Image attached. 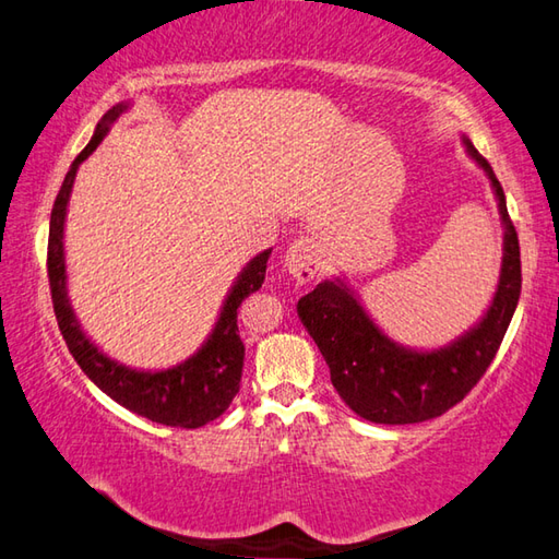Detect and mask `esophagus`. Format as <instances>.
I'll use <instances>...</instances> for the list:
<instances>
[{
    "label": "esophagus",
    "instance_id": "obj_1",
    "mask_svg": "<svg viewBox=\"0 0 559 559\" xmlns=\"http://www.w3.org/2000/svg\"><path fill=\"white\" fill-rule=\"evenodd\" d=\"M324 267V245L314 235L295 240L285 252V270L297 282H311Z\"/></svg>",
    "mask_w": 559,
    "mask_h": 559
}]
</instances>
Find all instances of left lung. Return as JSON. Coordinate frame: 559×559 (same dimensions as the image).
Segmentation results:
<instances>
[{"instance_id":"obj_1","label":"left lung","mask_w":559,"mask_h":559,"mask_svg":"<svg viewBox=\"0 0 559 559\" xmlns=\"http://www.w3.org/2000/svg\"><path fill=\"white\" fill-rule=\"evenodd\" d=\"M466 154L491 181L503 223V260L491 305L452 344L432 350L407 348L383 334L346 280L319 282L299 299L297 314L331 370L341 400L376 425H415L444 415L472 390L496 358L521 297V245L506 209V193L472 140Z\"/></svg>"}]
</instances>
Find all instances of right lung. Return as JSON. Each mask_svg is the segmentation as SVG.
Here are the masks:
<instances>
[{
  "label": "right lung",
  "instance_id": "1",
  "mask_svg": "<svg viewBox=\"0 0 559 559\" xmlns=\"http://www.w3.org/2000/svg\"><path fill=\"white\" fill-rule=\"evenodd\" d=\"M127 110H130V103H120L103 115L91 142L75 156L61 191L56 195L51 225H48V282H51L53 311L68 350H71L83 373L107 397H112L115 403H120L130 413L152 419L156 425L195 429L221 417L230 407L233 397L238 395L245 358V346L238 334V307L245 297H250L252 292L262 287L272 250L254 254L240 270L228 297L223 301L218 321H215L209 338L181 364L164 370H136L103 354L83 331L71 307V299H68L63 228L78 166L97 150V144L110 132L112 122Z\"/></svg>",
  "mask_w": 559,
  "mask_h": 559
}]
</instances>
